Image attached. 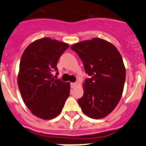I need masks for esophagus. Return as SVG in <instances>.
<instances>
[{
  "label": "esophagus",
  "mask_w": 146,
  "mask_h": 146,
  "mask_svg": "<svg viewBox=\"0 0 146 146\" xmlns=\"http://www.w3.org/2000/svg\"><path fill=\"white\" fill-rule=\"evenodd\" d=\"M76 86H77V83L76 82L71 83V88H75Z\"/></svg>",
  "instance_id": "1"
}]
</instances>
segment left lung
Masks as SVG:
<instances>
[{"label":"left lung","mask_w":146,"mask_h":146,"mask_svg":"<svg viewBox=\"0 0 146 146\" xmlns=\"http://www.w3.org/2000/svg\"><path fill=\"white\" fill-rule=\"evenodd\" d=\"M70 48L90 76L83 83L84 95L78 103L90 118L107 117L117 107L124 88L125 67L121 54L111 42L99 38L76 43Z\"/></svg>","instance_id":"left-lung-1"}]
</instances>
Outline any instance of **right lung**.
Here are the masks:
<instances>
[{
  "label": "right lung",
  "mask_w": 146,
  "mask_h": 146,
  "mask_svg": "<svg viewBox=\"0 0 146 146\" xmlns=\"http://www.w3.org/2000/svg\"><path fill=\"white\" fill-rule=\"evenodd\" d=\"M69 46L64 42L43 38L31 43L22 54L18 88L27 107L38 118L57 117L70 96V83L55 79L52 74L54 70L57 71L60 56Z\"/></svg>",
  "instance_id": "right-lung-1"
}]
</instances>
